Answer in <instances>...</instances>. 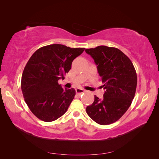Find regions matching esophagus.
Listing matches in <instances>:
<instances>
[{"mask_svg":"<svg viewBox=\"0 0 159 159\" xmlns=\"http://www.w3.org/2000/svg\"><path fill=\"white\" fill-rule=\"evenodd\" d=\"M84 91H85V90H84V89H81V88H77V89H75L76 93L78 94V95H80V94H81V93H83L84 92Z\"/></svg>","mask_w":159,"mask_h":159,"instance_id":"1","label":"esophagus"}]
</instances>
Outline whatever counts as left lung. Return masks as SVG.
Here are the masks:
<instances>
[{
  "instance_id": "left-lung-1",
  "label": "left lung",
  "mask_w": 159,
  "mask_h": 159,
  "mask_svg": "<svg viewBox=\"0 0 159 159\" xmlns=\"http://www.w3.org/2000/svg\"><path fill=\"white\" fill-rule=\"evenodd\" d=\"M85 51L98 66L105 89L102 99L94 96L86 112L99 125L111 124L123 116L133 102L137 84L135 69L129 57L116 48L99 46Z\"/></svg>"
}]
</instances>
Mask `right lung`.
<instances>
[{
  "instance_id": "right-lung-1",
  "label": "right lung",
  "mask_w": 159,
  "mask_h": 159,
  "mask_svg": "<svg viewBox=\"0 0 159 159\" xmlns=\"http://www.w3.org/2000/svg\"><path fill=\"white\" fill-rule=\"evenodd\" d=\"M84 50L51 44L40 48L30 57L23 71L21 89L25 102L36 117L51 122L68 110L75 91L64 89L57 81L65 78L72 61Z\"/></svg>"
}]
</instances>
